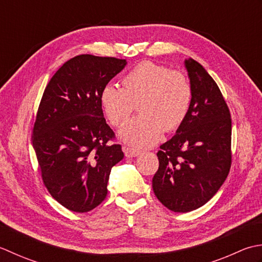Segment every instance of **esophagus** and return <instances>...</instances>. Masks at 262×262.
I'll return each instance as SVG.
<instances>
[{"instance_id":"34e87169","label":"esophagus","mask_w":262,"mask_h":262,"mask_svg":"<svg viewBox=\"0 0 262 262\" xmlns=\"http://www.w3.org/2000/svg\"><path fill=\"white\" fill-rule=\"evenodd\" d=\"M123 151H124V155L125 157H137L139 154H140V151L137 150V149L135 148H131V147H124L123 148Z\"/></svg>"}]
</instances>
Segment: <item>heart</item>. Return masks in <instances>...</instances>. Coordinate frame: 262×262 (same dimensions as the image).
<instances>
[{
	"label": "heart",
	"mask_w": 262,
	"mask_h": 262,
	"mask_svg": "<svg viewBox=\"0 0 262 262\" xmlns=\"http://www.w3.org/2000/svg\"><path fill=\"white\" fill-rule=\"evenodd\" d=\"M123 88L106 84L99 95L105 116L119 126L129 119L138 103L139 116L120 130V138L135 147L155 145L163 131H174L188 116L193 92L183 73L150 61L137 64L122 79Z\"/></svg>",
	"instance_id": "1"
}]
</instances>
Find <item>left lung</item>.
<instances>
[{
    "instance_id": "obj_1",
    "label": "left lung",
    "mask_w": 262,
    "mask_h": 262,
    "mask_svg": "<svg viewBox=\"0 0 262 262\" xmlns=\"http://www.w3.org/2000/svg\"><path fill=\"white\" fill-rule=\"evenodd\" d=\"M193 92L191 108L176 135L161 146L154 193L174 212L207 204L225 182L232 165V120L209 73L193 58L185 60Z\"/></svg>"
}]
</instances>
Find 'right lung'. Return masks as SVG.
Wrapping results in <instances>:
<instances>
[{"label": "right lung", "mask_w": 262, "mask_h": 262, "mask_svg": "<svg viewBox=\"0 0 262 262\" xmlns=\"http://www.w3.org/2000/svg\"><path fill=\"white\" fill-rule=\"evenodd\" d=\"M125 60L82 54L67 61L42 94L33 146L46 189L58 204L87 212L107 194L111 169L122 161L121 145L101 110L99 95Z\"/></svg>", "instance_id": "1"}]
</instances>
